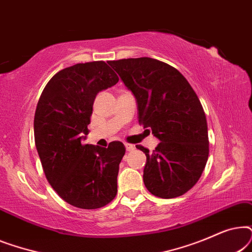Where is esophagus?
<instances>
[{"label": "esophagus", "instance_id": "obj_1", "mask_svg": "<svg viewBox=\"0 0 252 252\" xmlns=\"http://www.w3.org/2000/svg\"><path fill=\"white\" fill-rule=\"evenodd\" d=\"M125 148L127 151H133L134 149H135V147H134L133 144H129V143H125Z\"/></svg>", "mask_w": 252, "mask_h": 252}]
</instances>
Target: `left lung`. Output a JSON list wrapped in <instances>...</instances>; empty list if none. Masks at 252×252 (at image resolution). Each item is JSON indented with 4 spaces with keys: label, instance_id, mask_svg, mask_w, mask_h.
Instances as JSON below:
<instances>
[{
    "label": "left lung",
    "instance_id": "left-lung-1",
    "mask_svg": "<svg viewBox=\"0 0 252 252\" xmlns=\"http://www.w3.org/2000/svg\"><path fill=\"white\" fill-rule=\"evenodd\" d=\"M109 65L136 99L137 118L160 141L147 156L143 181L160 198L184 195L201 178L209 157L208 124L201 102L177 68L149 57Z\"/></svg>",
    "mask_w": 252,
    "mask_h": 252
}]
</instances>
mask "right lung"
<instances>
[{
  "label": "right lung",
  "instance_id": "obj_1",
  "mask_svg": "<svg viewBox=\"0 0 252 252\" xmlns=\"http://www.w3.org/2000/svg\"><path fill=\"white\" fill-rule=\"evenodd\" d=\"M118 81L105 62L75 64L57 72L37 102L34 139L44 174L55 191L75 208H102L117 195L125 146L113 141L102 148L82 140L89 133L96 95Z\"/></svg>",
  "mask_w": 252,
  "mask_h": 252
}]
</instances>
